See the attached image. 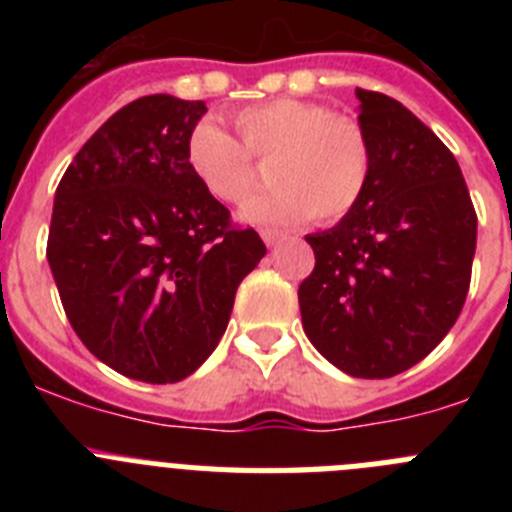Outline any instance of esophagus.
I'll list each match as a JSON object with an SVG mask.
<instances>
[{
	"mask_svg": "<svg viewBox=\"0 0 512 512\" xmlns=\"http://www.w3.org/2000/svg\"><path fill=\"white\" fill-rule=\"evenodd\" d=\"M261 238H264L266 246H277L279 241H284V233H279V230H261Z\"/></svg>",
	"mask_w": 512,
	"mask_h": 512,
	"instance_id": "1",
	"label": "esophagus"
}]
</instances>
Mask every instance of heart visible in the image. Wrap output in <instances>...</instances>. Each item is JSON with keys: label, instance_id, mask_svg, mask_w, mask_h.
Here are the masks:
<instances>
[{"label": "heart", "instance_id": "b5f03b06", "mask_svg": "<svg viewBox=\"0 0 512 512\" xmlns=\"http://www.w3.org/2000/svg\"><path fill=\"white\" fill-rule=\"evenodd\" d=\"M243 146L212 120L189 130L184 161L210 197L246 200L256 179L253 158H269L271 189L256 194L241 210L243 223L287 225L336 223L354 210L372 179V146L364 128L336 115L328 104L307 99H271L233 115Z\"/></svg>", "mask_w": 512, "mask_h": 512}]
</instances>
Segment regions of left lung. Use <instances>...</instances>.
<instances>
[{
	"instance_id": "left-lung-1",
	"label": "left lung",
	"mask_w": 512,
	"mask_h": 512,
	"mask_svg": "<svg viewBox=\"0 0 512 512\" xmlns=\"http://www.w3.org/2000/svg\"><path fill=\"white\" fill-rule=\"evenodd\" d=\"M372 179L354 210L307 235L302 328L341 372L387 379L431 354L472 279L477 215L454 153L397 99L356 89Z\"/></svg>"
}]
</instances>
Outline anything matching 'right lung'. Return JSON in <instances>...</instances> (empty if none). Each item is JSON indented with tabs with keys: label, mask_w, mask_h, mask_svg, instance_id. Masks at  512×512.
I'll use <instances>...</instances> for the list:
<instances>
[{
	"label": "right lung",
	"mask_w": 512,
	"mask_h": 512,
	"mask_svg": "<svg viewBox=\"0 0 512 512\" xmlns=\"http://www.w3.org/2000/svg\"><path fill=\"white\" fill-rule=\"evenodd\" d=\"M205 112L171 94L125 104L81 146L53 200L48 264L66 318L102 364L138 382L200 369L266 253L189 174L184 146Z\"/></svg>",
	"instance_id": "1"
}]
</instances>
